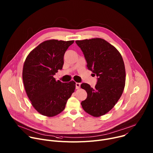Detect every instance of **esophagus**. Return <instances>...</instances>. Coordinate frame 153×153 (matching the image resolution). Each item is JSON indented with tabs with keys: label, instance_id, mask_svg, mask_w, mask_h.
Segmentation results:
<instances>
[{
	"label": "esophagus",
	"instance_id": "1",
	"mask_svg": "<svg viewBox=\"0 0 153 153\" xmlns=\"http://www.w3.org/2000/svg\"><path fill=\"white\" fill-rule=\"evenodd\" d=\"M80 83H76V88L77 89V90H78V89H79L80 88Z\"/></svg>",
	"mask_w": 153,
	"mask_h": 153
}]
</instances>
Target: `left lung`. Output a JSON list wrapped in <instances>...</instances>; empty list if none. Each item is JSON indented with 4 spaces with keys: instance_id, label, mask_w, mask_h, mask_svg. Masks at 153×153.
I'll list each match as a JSON object with an SVG mask.
<instances>
[{
    "instance_id": "8db88e82",
    "label": "left lung",
    "mask_w": 153,
    "mask_h": 153,
    "mask_svg": "<svg viewBox=\"0 0 153 153\" xmlns=\"http://www.w3.org/2000/svg\"><path fill=\"white\" fill-rule=\"evenodd\" d=\"M87 63V68L96 75L95 88L82 83L87 93L81 102L85 111L99 117L110 111L121 97L125 85V68L122 57L110 43L100 38L76 40Z\"/></svg>"
}]
</instances>
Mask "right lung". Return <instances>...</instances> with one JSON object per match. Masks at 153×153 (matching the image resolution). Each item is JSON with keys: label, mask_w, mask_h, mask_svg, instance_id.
I'll return each mask as SVG.
<instances>
[{"label": "right lung", "mask_w": 153, "mask_h": 153, "mask_svg": "<svg viewBox=\"0 0 153 153\" xmlns=\"http://www.w3.org/2000/svg\"><path fill=\"white\" fill-rule=\"evenodd\" d=\"M74 40H49L32 50L25 61L22 78L27 94L42 115L53 117L60 113L76 88L72 80L62 83L53 77L62 70L65 51Z\"/></svg>", "instance_id": "add662e5"}]
</instances>
